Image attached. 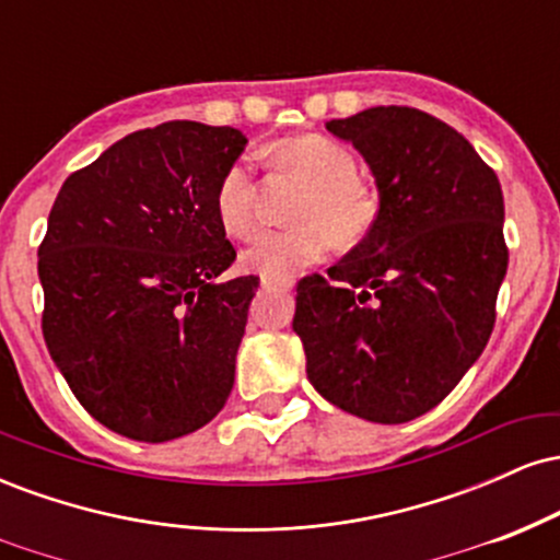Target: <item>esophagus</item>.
<instances>
[{"label":"esophagus","instance_id":"obj_1","mask_svg":"<svg viewBox=\"0 0 560 560\" xmlns=\"http://www.w3.org/2000/svg\"><path fill=\"white\" fill-rule=\"evenodd\" d=\"M260 287L262 289H289V287H292V281H268V279H262Z\"/></svg>","mask_w":560,"mask_h":560}]
</instances>
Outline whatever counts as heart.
<instances>
[{"label": "heart", "mask_w": 560, "mask_h": 560, "mask_svg": "<svg viewBox=\"0 0 560 560\" xmlns=\"http://www.w3.org/2000/svg\"><path fill=\"white\" fill-rule=\"evenodd\" d=\"M281 176L305 184L294 199L284 231H260L242 249V266L268 281H289L302 268L324 260L334 240L355 247L382 213L376 189L358 176V160L342 141L324 133H300L268 150ZM258 184L249 160H234L215 186V218L231 236L249 234L255 223Z\"/></svg>", "instance_id": "obj_1"}]
</instances>
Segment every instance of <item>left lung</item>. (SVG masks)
<instances>
[{"label":"left lung","instance_id":"left-lung-1","mask_svg":"<svg viewBox=\"0 0 560 560\" xmlns=\"http://www.w3.org/2000/svg\"><path fill=\"white\" fill-rule=\"evenodd\" d=\"M376 178L374 231L298 284L292 329L326 400L376 423L440 405L485 350L505 279L503 191L468 139L416 107L329 120Z\"/></svg>","mask_w":560,"mask_h":560}]
</instances>
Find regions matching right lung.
<instances>
[{
    "instance_id": "1",
    "label": "right lung",
    "mask_w": 560,
    "mask_h": 560,
    "mask_svg": "<svg viewBox=\"0 0 560 560\" xmlns=\"http://www.w3.org/2000/svg\"><path fill=\"white\" fill-rule=\"evenodd\" d=\"M247 139L168 120L70 173L38 244L42 331L96 421L168 442L213 421L234 387L258 276L215 284L236 249L215 186Z\"/></svg>"
}]
</instances>
